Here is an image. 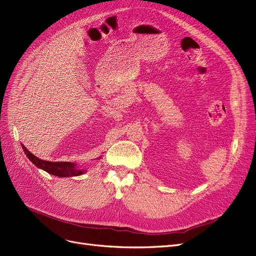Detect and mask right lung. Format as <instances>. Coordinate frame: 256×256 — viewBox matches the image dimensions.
Masks as SVG:
<instances>
[{
	"label": "right lung",
	"mask_w": 256,
	"mask_h": 256,
	"mask_svg": "<svg viewBox=\"0 0 256 256\" xmlns=\"http://www.w3.org/2000/svg\"><path fill=\"white\" fill-rule=\"evenodd\" d=\"M24 153L28 157V159L39 168L44 170L45 172L50 173L52 175L58 176V177H72V176H79L85 173L84 170H80L72 162H46V160H42L40 158L36 157L34 154H32L24 146H22Z\"/></svg>",
	"instance_id": "1"
}]
</instances>
